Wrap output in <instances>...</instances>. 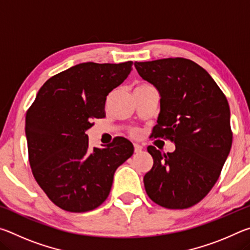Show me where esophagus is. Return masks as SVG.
<instances>
[{
  "mask_svg": "<svg viewBox=\"0 0 250 250\" xmlns=\"http://www.w3.org/2000/svg\"><path fill=\"white\" fill-rule=\"evenodd\" d=\"M133 146H134V152H135V153H140V152L143 149V146L141 145H139V143H134Z\"/></svg>",
  "mask_w": 250,
  "mask_h": 250,
  "instance_id": "1",
  "label": "esophagus"
}]
</instances>
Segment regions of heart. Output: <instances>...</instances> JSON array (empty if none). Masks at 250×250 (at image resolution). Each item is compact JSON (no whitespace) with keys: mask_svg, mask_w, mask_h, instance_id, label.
<instances>
[{"mask_svg":"<svg viewBox=\"0 0 250 250\" xmlns=\"http://www.w3.org/2000/svg\"><path fill=\"white\" fill-rule=\"evenodd\" d=\"M145 87H151L150 84H146V83H141V84H138L137 87H135V89H138V88H145Z\"/></svg>","mask_w":250,"mask_h":250,"instance_id":"b5f03b06","label":"heart"}]
</instances>
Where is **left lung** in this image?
Listing matches in <instances>:
<instances>
[{"label": "left lung", "instance_id": "obj_1", "mask_svg": "<svg viewBox=\"0 0 250 250\" xmlns=\"http://www.w3.org/2000/svg\"><path fill=\"white\" fill-rule=\"evenodd\" d=\"M134 66L161 98L154 137L166 135L175 143V150L167 154L147 146L153 167L143 177L146 194L167 208H188L208 194L229 154V104L210 75L189 59L135 62Z\"/></svg>", "mask_w": 250, "mask_h": 250}]
</instances>
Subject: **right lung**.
Instances as JSON below:
<instances>
[{
	"instance_id": "1",
	"label": "right lung",
	"mask_w": 250,
	"mask_h": 250,
	"mask_svg": "<svg viewBox=\"0 0 250 250\" xmlns=\"http://www.w3.org/2000/svg\"><path fill=\"white\" fill-rule=\"evenodd\" d=\"M132 62H82L53 76L26 113L29 164L49 200L61 208L82 213L103 204L113 175L133 154V145L118 137L90 149L86 132L104 117L107 96L125 82Z\"/></svg>"
}]
</instances>
